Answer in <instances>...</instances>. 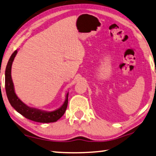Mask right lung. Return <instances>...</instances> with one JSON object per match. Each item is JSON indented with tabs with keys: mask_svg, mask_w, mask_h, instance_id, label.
I'll return each mask as SVG.
<instances>
[{
	"mask_svg": "<svg viewBox=\"0 0 156 156\" xmlns=\"http://www.w3.org/2000/svg\"><path fill=\"white\" fill-rule=\"evenodd\" d=\"M17 53V50L14 51L11 57L9 59L5 69V90L7 97L8 98L11 106L24 116L25 118L30 120L41 122V123H50V122H57L58 119H60L63 115L65 113L66 110L68 106V93L66 95V98L64 103L59 108L52 112H45L37 110L35 108H32L25 105L24 103L20 100L19 98L15 94L13 82H12L11 76V68L12 62Z\"/></svg>",
	"mask_w": 156,
	"mask_h": 156,
	"instance_id": "right-lung-1",
	"label": "right lung"
}]
</instances>
